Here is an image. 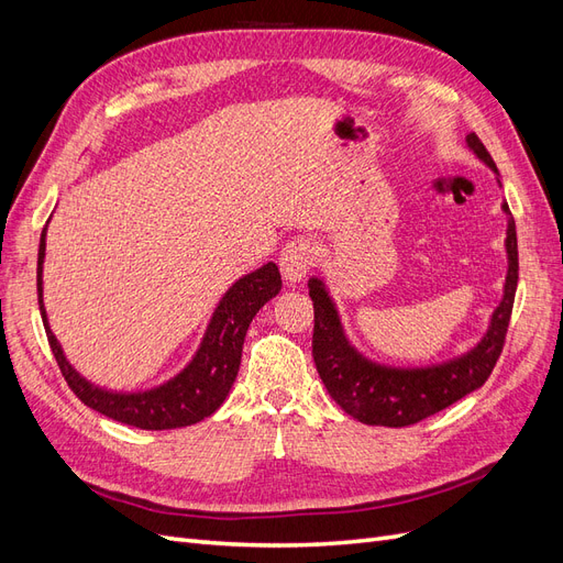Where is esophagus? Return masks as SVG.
<instances>
[{
    "label": "esophagus",
    "instance_id": "34e87169",
    "mask_svg": "<svg viewBox=\"0 0 563 563\" xmlns=\"http://www.w3.org/2000/svg\"><path fill=\"white\" fill-rule=\"evenodd\" d=\"M310 265H312V258H310V242L308 240H294L288 242L284 249H282V255H279V269H282V277L294 284V282H300L305 275L310 272Z\"/></svg>",
    "mask_w": 563,
    "mask_h": 563
}]
</instances>
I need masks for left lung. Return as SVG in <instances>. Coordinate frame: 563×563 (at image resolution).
<instances>
[{"label": "left lung", "instance_id": "left-lung-1", "mask_svg": "<svg viewBox=\"0 0 563 563\" xmlns=\"http://www.w3.org/2000/svg\"><path fill=\"white\" fill-rule=\"evenodd\" d=\"M467 147L498 176L496 162L490 159L488 150L476 139V133L467 135ZM503 211L507 216V277L503 286V300L493 310L488 329L479 343L449 362L420 368H397L366 360L362 352H356L350 345L343 323H340V314L327 291V284L317 277L308 282L310 298L314 302V364L329 395L347 416L364 424L406 428V424L444 411L446 406L479 389L488 380L505 345V333L509 317H512L519 282L517 228L507 201L503 203Z\"/></svg>", "mask_w": 563, "mask_h": 563}]
</instances>
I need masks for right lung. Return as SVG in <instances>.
Returning <instances> with one entry per match:
<instances>
[{"label":"right lung","mask_w":563,"mask_h":563,"mask_svg":"<svg viewBox=\"0 0 563 563\" xmlns=\"http://www.w3.org/2000/svg\"><path fill=\"white\" fill-rule=\"evenodd\" d=\"M44 251L46 228L42 230L40 240L37 298L48 345L60 366L63 378L70 385L75 395L89 408H93V411L141 430L187 428V424H195L216 413L220 404L228 397V391L236 378V371H240L242 345L249 331V323L267 300H272L282 291V275L275 263H267L258 269H253L251 275L236 279L228 288V294L220 298L207 327V333L201 338L199 350L195 352L192 362L187 364L178 376L145 391H110L103 387H96L87 378L79 376L70 366V362L65 360L63 347L48 327L42 298V269L46 255Z\"/></svg>","instance_id":"obj_1"}]
</instances>
